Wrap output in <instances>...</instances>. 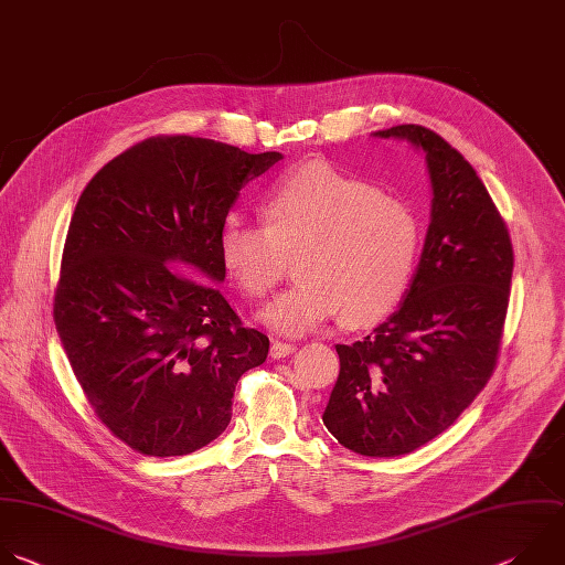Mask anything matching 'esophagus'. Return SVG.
<instances>
[{
  "mask_svg": "<svg viewBox=\"0 0 565 565\" xmlns=\"http://www.w3.org/2000/svg\"><path fill=\"white\" fill-rule=\"evenodd\" d=\"M292 352H295V343H288V341H273L270 343V356L273 359H284Z\"/></svg>",
  "mask_w": 565,
  "mask_h": 565,
  "instance_id": "esophagus-1",
  "label": "esophagus"
}]
</instances>
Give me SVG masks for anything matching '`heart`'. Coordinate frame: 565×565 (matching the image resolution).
<instances>
[{
    "mask_svg": "<svg viewBox=\"0 0 565 565\" xmlns=\"http://www.w3.org/2000/svg\"><path fill=\"white\" fill-rule=\"evenodd\" d=\"M264 222L228 215L220 259L250 299L266 297L297 259L301 284L275 297L259 319L299 337L341 315L345 326H372L404 301L419 257L422 226L399 198L326 161H308L270 183Z\"/></svg>",
    "mask_w": 565,
    "mask_h": 565,
    "instance_id": "obj_1",
    "label": "heart"
}]
</instances>
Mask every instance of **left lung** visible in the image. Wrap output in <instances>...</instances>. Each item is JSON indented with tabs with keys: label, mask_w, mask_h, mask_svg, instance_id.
Here are the masks:
<instances>
[{
	"label": "left lung",
	"mask_w": 565,
	"mask_h": 565,
	"mask_svg": "<svg viewBox=\"0 0 565 565\" xmlns=\"http://www.w3.org/2000/svg\"><path fill=\"white\" fill-rule=\"evenodd\" d=\"M374 135L426 152L430 226L399 310L363 341L334 345L323 424L356 455L399 457L448 430L492 377L514 253L483 181L444 137L417 124Z\"/></svg>",
	"instance_id": "obj_1"
}]
</instances>
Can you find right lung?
Segmentation results:
<instances>
[{
	"label": "right lung",
	"mask_w": 565,
	"mask_h": 565,
	"mask_svg": "<svg viewBox=\"0 0 565 565\" xmlns=\"http://www.w3.org/2000/svg\"><path fill=\"white\" fill-rule=\"evenodd\" d=\"M279 152L159 135L84 188L62 255L53 317L99 422L148 457L191 455L231 424L242 374L270 341L220 286V231L242 185Z\"/></svg>",
	"instance_id": "add662e5"
}]
</instances>
